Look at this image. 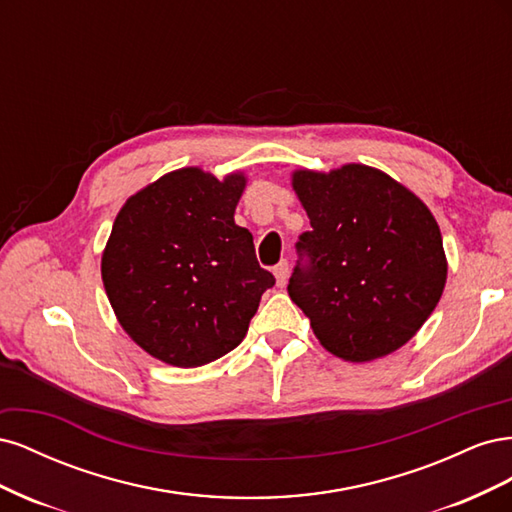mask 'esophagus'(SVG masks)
<instances>
[{
	"instance_id": "34e87169",
	"label": "esophagus",
	"mask_w": 512,
	"mask_h": 512,
	"mask_svg": "<svg viewBox=\"0 0 512 512\" xmlns=\"http://www.w3.org/2000/svg\"><path fill=\"white\" fill-rule=\"evenodd\" d=\"M273 275H275V284L277 286H284L288 280V260H280L277 265L273 267Z\"/></svg>"
}]
</instances>
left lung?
I'll list each match as a JSON object with an SVG mask.
<instances>
[{
	"mask_svg": "<svg viewBox=\"0 0 512 512\" xmlns=\"http://www.w3.org/2000/svg\"><path fill=\"white\" fill-rule=\"evenodd\" d=\"M312 230L297 250L290 299L318 342L352 363L395 352L436 309L448 262L427 205L393 177L365 164L292 173Z\"/></svg>",
	"mask_w": 512,
	"mask_h": 512,
	"instance_id": "1",
	"label": "left lung"
}]
</instances>
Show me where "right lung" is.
<instances>
[{"mask_svg": "<svg viewBox=\"0 0 512 512\" xmlns=\"http://www.w3.org/2000/svg\"><path fill=\"white\" fill-rule=\"evenodd\" d=\"M247 177L198 166L162 175L126 200L102 252L119 324L153 359L200 367L237 348L275 277L235 224Z\"/></svg>", "mask_w": 512, "mask_h": 512, "instance_id": "1", "label": "right lung"}]
</instances>
